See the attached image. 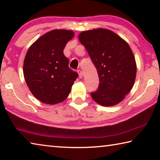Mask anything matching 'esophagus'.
<instances>
[{
	"label": "esophagus",
	"instance_id": "34e87169",
	"mask_svg": "<svg viewBox=\"0 0 160 160\" xmlns=\"http://www.w3.org/2000/svg\"><path fill=\"white\" fill-rule=\"evenodd\" d=\"M78 75H79V78H82V76H83V74H82V70H78Z\"/></svg>",
	"mask_w": 160,
	"mask_h": 160
}]
</instances>
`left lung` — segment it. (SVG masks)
Listing matches in <instances>:
<instances>
[{"instance_id": "8db88e82", "label": "left lung", "mask_w": 160, "mask_h": 160, "mask_svg": "<svg viewBox=\"0 0 160 160\" xmlns=\"http://www.w3.org/2000/svg\"><path fill=\"white\" fill-rule=\"evenodd\" d=\"M98 72L99 88L91 96L104 107L113 106L125 98L132 88L136 76V63L129 45L114 32L94 29L79 34Z\"/></svg>"}]
</instances>
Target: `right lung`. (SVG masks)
I'll use <instances>...</instances> for the list:
<instances>
[{
    "instance_id": "add662e5",
    "label": "right lung",
    "mask_w": 160,
    "mask_h": 160,
    "mask_svg": "<svg viewBox=\"0 0 160 160\" xmlns=\"http://www.w3.org/2000/svg\"><path fill=\"white\" fill-rule=\"evenodd\" d=\"M73 37L71 30L54 29L39 37L27 52L25 80L32 94L45 104H55L66 99L78 77L63 54L66 44Z\"/></svg>"
}]
</instances>
